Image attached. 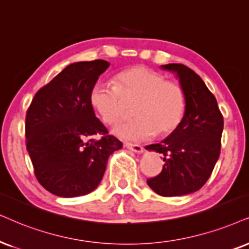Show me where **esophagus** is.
Listing matches in <instances>:
<instances>
[{"mask_svg": "<svg viewBox=\"0 0 249 249\" xmlns=\"http://www.w3.org/2000/svg\"><path fill=\"white\" fill-rule=\"evenodd\" d=\"M124 146L126 147L127 149H130V150H132V152H134V153H137V154L143 153V147L140 146V144H133V143L126 142V143L124 144Z\"/></svg>", "mask_w": 249, "mask_h": 249, "instance_id": "34e87169", "label": "esophagus"}]
</instances>
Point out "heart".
I'll list each match as a JSON object with an SVG mask.
<instances>
[{
  "label": "heart",
  "mask_w": 249,
  "mask_h": 249,
  "mask_svg": "<svg viewBox=\"0 0 249 249\" xmlns=\"http://www.w3.org/2000/svg\"><path fill=\"white\" fill-rule=\"evenodd\" d=\"M116 87L97 81L89 93V102L107 124L115 125L124 116V102L135 100V117L118 125L114 133L131 141L148 139L157 133L174 132L186 110V94L180 85L144 67H132L116 75Z\"/></svg>",
  "instance_id": "obj_1"
}]
</instances>
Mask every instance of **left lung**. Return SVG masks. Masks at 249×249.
I'll list each match as a JSON object with an SVG mask.
<instances>
[{"instance_id": "8db88e82", "label": "left lung", "mask_w": 249, "mask_h": 249, "mask_svg": "<svg viewBox=\"0 0 249 249\" xmlns=\"http://www.w3.org/2000/svg\"><path fill=\"white\" fill-rule=\"evenodd\" d=\"M176 74L186 94V110L178 127L147 150L162 154V172L147 180L162 196H180L199 191L212 175L221 153L224 121L215 96L200 75L184 64L161 65Z\"/></svg>"}]
</instances>
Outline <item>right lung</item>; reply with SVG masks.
<instances>
[{
  "label": "right lung",
  "mask_w": 249,
  "mask_h": 249,
  "mask_svg": "<svg viewBox=\"0 0 249 249\" xmlns=\"http://www.w3.org/2000/svg\"><path fill=\"white\" fill-rule=\"evenodd\" d=\"M103 59L68 65L36 94L26 114V148L47 191L75 197L95 190L123 143L95 117L89 93L109 68ZM101 135L100 140H92Z\"/></svg>",
  "instance_id": "obj_1"
}]
</instances>
